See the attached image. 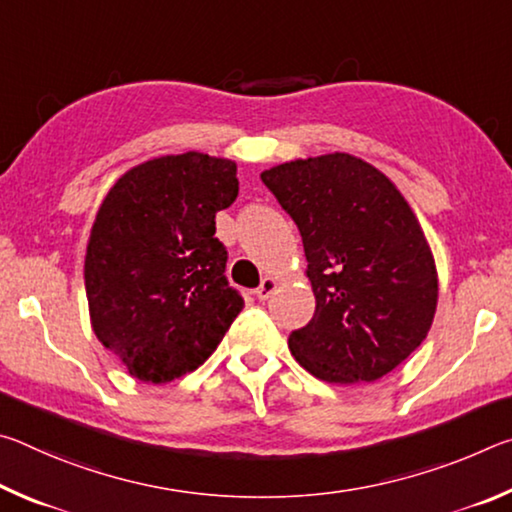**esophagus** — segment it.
Wrapping results in <instances>:
<instances>
[{
  "mask_svg": "<svg viewBox=\"0 0 512 512\" xmlns=\"http://www.w3.org/2000/svg\"><path fill=\"white\" fill-rule=\"evenodd\" d=\"M275 287H277L275 277H264L262 284H259V287L255 289L257 300H268V298H271V293L275 291Z\"/></svg>",
  "mask_w": 512,
  "mask_h": 512,
  "instance_id": "esophagus-1",
  "label": "esophagus"
}]
</instances>
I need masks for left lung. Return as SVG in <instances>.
<instances>
[{
  "label": "left lung",
  "instance_id": "1",
  "mask_svg": "<svg viewBox=\"0 0 512 512\" xmlns=\"http://www.w3.org/2000/svg\"><path fill=\"white\" fill-rule=\"evenodd\" d=\"M262 183L298 225L316 296L291 354L334 384L388 375L427 339L438 302L436 264L400 189L348 153L277 164Z\"/></svg>",
  "mask_w": 512,
  "mask_h": 512
}]
</instances>
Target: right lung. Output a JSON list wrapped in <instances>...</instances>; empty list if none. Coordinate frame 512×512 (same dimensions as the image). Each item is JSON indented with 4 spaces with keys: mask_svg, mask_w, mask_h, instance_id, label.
I'll list each match as a JSON object with an SVG mask.
<instances>
[{
    "mask_svg": "<svg viewBox=\"0 0 512 512\" xmlns=\"http://www.w3.org/2000/svg\"><path fill=\"white\" fill-rule=\"evenodd\" d=\"M237 194L235 162L189 151L137 164L103 198L85 293L94 334L135 379L167 384L194 372L244 307L214 237L216 212Z\"/></svg>",
    "mask_w": 512,
    "mask_h": 512,
    "instance_id": "obj_1",
    "label": "right lung"
}]
</instances>
